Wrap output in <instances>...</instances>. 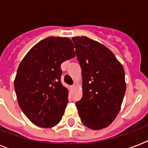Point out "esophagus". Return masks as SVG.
I'll list each match as a JSON object with an SVG mask.
<instances>
[{"instance_id": "esophagus-1", "label": "esophagus", "mask_w": 148, "mask_h": 148, "mask_svg": "<svg viewBox=\"0 0 148 148\" xmlns=\"http://www.w3.org/2000/svg\"><path fill=\"white\" fill-rule=\"evenodd\" d=\"M76 88V84H73V85L71 86V89H74V88Z\"/></svg>"}]
</instances>
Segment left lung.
Here are the masks:
<instances>
[{"instance_id": "left-lung-1", "label": "left lung", "mask_w": 148, "mask_h": 148, "mask_svg": "<svg viewBox=\"0 0 148 148\" xmlns=\"http://www.w3.org/2000/svg\"><path fill=\"white\" fill-rule=\"evenodd\" d=\"M82 71L83 96L76 102L84 125L100 130L117 117L126 90L125 74L114 54L87 37L72 38Z\"/></svg>"}]
</instances>
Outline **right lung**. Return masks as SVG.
<instances>
[{"label":"right lung","mask_w":148,"mask_h":148,"mask_svg":"<svg viewBox=\"0 0 148 148\" xmlns=\"http://www.w3.org/2000/svg\"><path fill=\"white\" fill-rule=\"evenodd\" d=\"M67 38L49 37L34 46L20 63L14 80L17 101L27 117L40 127L60 121L68 91L60 81V64L75 56Z\"/></svg>","instance_id":"obj_1"}]
</instances>
